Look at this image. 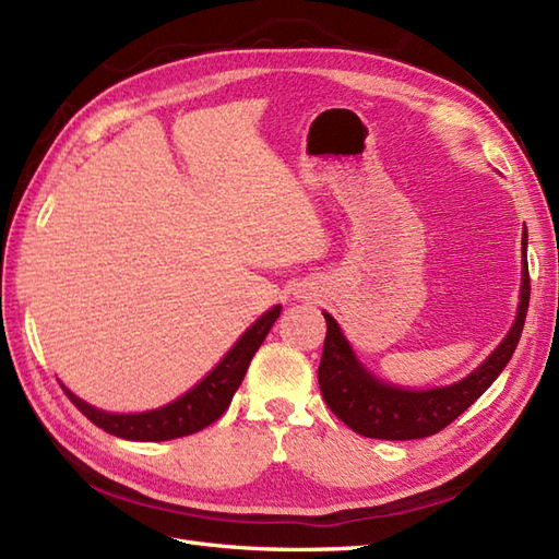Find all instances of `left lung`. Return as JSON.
<instances>
[{
  "label": "left lung",
  "instance_id": "8db88e82",
  "mask_svg": "<svg viewBox=\"0 0 559 559\" xmlns=\"http://www.w3.org/2000/svg\"><path fill=\"white\" fill-rule=\"evenodd\" d=\"M521 245H524V283H521L516 322L507 338L476 372L451 386L406 391L382 384L370 372H365V367L355 360L348 341L343 338L334 317L324 314L326 338L317 377L331 413L341 423H346L353 432L372 439H423L437 435L447 425L454 423L500 377L519 346L531 298L526 230Z\"/></svg>",
  "mask_w": 559,
  "mask_h": 559
}]
</instances>
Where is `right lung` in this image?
<instances>
[{"instance_id": "right-lung-1", "label": "right lung", "mask_w": 559, "mask_h": 559, "mask_svg": "<svg viewBox=\"0 0 559 559\" xmlns=\"http://www.w3.org/2000/svg\"><path fill=\"white\" fill-rule=\"evenodd\" d=\"M278 314L281 307H273L264 317L257 319V322L245 331L242 338L228 350V355L216 365V370L201 379V382L192 391H187L182 399H177L165 408L136 415H115L88 406V403H83L67 389L64 394L93 425H98L100 430L115 437L139 439V442H165V439L194 435L199 430H204L211 423H216L221 415L228 411L237 386L242 384L249 362H252L254 353L259 350L261 343H264L269 329L276 322Z\"/></svg>"}]
</instances>
